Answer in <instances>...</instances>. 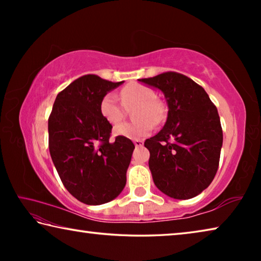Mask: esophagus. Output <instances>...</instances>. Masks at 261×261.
Returning <instances> with one entry per match:
<instances>
[{
	"mask_svg": "<svg viewBox=\"0 0 261 261\" xmlns=\"http://www.w3.org/2000/svg\"><path fill=\"white\" fill-rule=\"evenodd\" d=\"M134 144H135L136 147H141L144 145V141L140 140V139H136V140H134Z\"/></svg>",
	"mask_w": 261,
	"mask_h": 261,
	"instance_id": "esophagus-1",
	"label": "esophagus"
}]
</instances>
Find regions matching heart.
<instances>
[{
	"instance_id": "heart-1",
	"label": "heart",
	"mask_w": 261,
	"mask_h": 261,
	"mask_svg": "<svg viewBox=\"0 0 261 261\" xmlns=\"http://www.w3.org/2000/svg\"><path fill=\"white\" fill-rule=\"evenodd\" d=\"M121 102L116 94H105L100 101V114L109 124L116 125L124 117V110L136 107L132 117L136 122L124 123L114 129V135L127 139H140L151 134L153 123H159L163 117V107L159 103L151 88L141 84H130L121 91Z\"/></svg>"
}]
</instances>
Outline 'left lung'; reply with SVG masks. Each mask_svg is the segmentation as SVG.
I'll use <instances>...</instances> for the list:
<instances>
[{"label": "left lung", "mask_w": 261, "mask_h": 261, "mask_svg": "<svg viewBox=\"0 0 261 261\" xmlns=\"http://www.w3.org/2000/svg\"><path fill=\"white\" fill-rule=\"evenodd\" d=\"M161 91L168 106L165 125L145 141L153 182L174 199H191L212 183L223 135L218 109L204 88L177 72L138 79Z\"/></svg>", "instance_id": "left-lung-1"}]
</instances>
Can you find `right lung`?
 Masks as SVG:
<instances>
[{"label":"right lung","instance_id":"add662e5","mask_svg":"<svg viewBox=\"0 0 261 261\" xmlns=\"http://www.w3.org/2000/svg\"><path fill=\"white\" fill-rule=\"evenodd\" d=\"M124 82L95 74L76 79L57 94L48 120L49 152L65 189L86 205H102L120 194L135 145L116 137L100 114L105 94Z\"/></svg>","mask_w":261,"mask_h":261}]
</instances>
